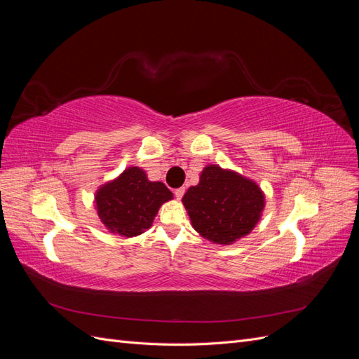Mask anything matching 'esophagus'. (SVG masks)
I'll return each mask as SVG.
<instances>
[{
    "label": "esophagus",
    "instance_id": "obj_1",
    "mask_svg": "<svg viewBox=\"0 0 359 359\" xmlns=\"http://www.w3.org/2000/svg\"><path fill=\"white\" fill-rule=\"evenodd\" d=\"M184 191H186V190H184V187H180V189H177L175 191H173V194H175V198L180 201L184 196Z\"/></svg>",
    "mask_w": 359,
    "mask_h": 359
}]
</instances>
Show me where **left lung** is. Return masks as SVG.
Segmentation results:
<instances>
[{"label": "left lung", "instance_id": "1", "mask_svg": "<svg viewBox=\"0 0 359 359\" xmlns=\"http://www.w3.org/2000/svg\"><path fill=\"white\" fill-rule=\"evenodd\" d=\"M194 231L215 244L229 245L248 235L265 206L257 184L233 170L206 166L198 186L184 194Z\"/></svg>", "mask_w": 359, "mask_h": 359}]
</instances>
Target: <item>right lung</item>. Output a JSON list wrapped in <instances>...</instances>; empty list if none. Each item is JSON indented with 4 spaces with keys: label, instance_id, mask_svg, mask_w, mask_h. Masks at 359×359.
Segmentation results:
<instances>
[{
    "label": "right lung",
    "instance_id": "add662e5",
    "mask_svg": "<svg viewBox=\"0 0 359 359\" xmlns=\"http://www.w3.org/2000/svg\"><path fill=\"white\" fill-rule=\"evenodd\" d=\"M173 198L160 181H149L145 170L132 166L95 193V208L112 233L132 238L149 229L160 206Z\"/></svg>",
    "mask_w": 359,
    "mask_h": 359
}]
</instances>
